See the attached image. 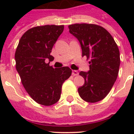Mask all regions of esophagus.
I'll list each match as a JSON object with an SVG mask.
<instances>
[{
	"label": "esophagus",
	"mask_w": 134,
	"mask_h": 134,
	"mask_svg": "<svg viewBox=\"0 0 134 134\" xmlns=\"http://www.w3.org/2000/svg\"><path fill=\"white\" fill-rule=\"evenodd\" d=\"M71 74H72V75L73 76H76L79 74V71H76V70H73V71H72V73Z\"/></svg>",
	"instance_id": "34e87169"
}]
</instances>
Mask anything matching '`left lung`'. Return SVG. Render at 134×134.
<instances>
[{"instance_id": "left-lung-1", "label": "left lung", "mask_w": 134, "mask_h": 134, "mask_svg": "<svg viewBox=\"0 0 134 134\" xmlns=\"http://www.w3.org/2000/svg\"><path fill=\"white\" fill-rule=\"evenodd\" d=\"M69 29L79 42L82 56L91 58L89 71L80 72L85 83L78 88L79 94L87 102H99L109 93L118 75V47L111 35L102 26L76 24L69 26Z\"/></svg>"}]
</instances>
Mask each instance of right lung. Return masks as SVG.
I'll use <instances>...</instances> for the list:
<instances>
[{
  "label": "right lung",
  "mask_w": 134,
  "mask_h": 134,
  "mask_svg": "<svg viewBox=\"0 0 134 134\" xmlns=\"http://www.w3.org/2000/svg\"><path fill=\"white\" fill-rule=\"evenodd\" d=\"M63 30L64 26L55 25L30 28L22 35L16 50V68L23 86L32 99L44 106L58 102L63 83L71 74L68 67L49 66L54 59L50 54L53 46Z\"/></svg>",
  "instance_id": "1"
}]
</instances>
